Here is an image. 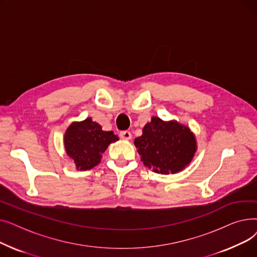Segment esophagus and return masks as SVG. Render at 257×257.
<instances>
[{
	"label": "esophagus",
	"instance_id": "obj_1",
	"mask_svg": "<svg viewBox=\"0 0 257 257\" xmlns=\"http://www.w3.org/2000/svg\"><path fill=\"white\" fill-rule=\"evenodd\" d=\"M119 137H120V139H123V140H131V138H132V136H131V133L129 132V131H127V130H125V131H120L119 132Z\"/></svg>",
	"mask_w": 257,
	"mask_h": 257
}]
</instances>
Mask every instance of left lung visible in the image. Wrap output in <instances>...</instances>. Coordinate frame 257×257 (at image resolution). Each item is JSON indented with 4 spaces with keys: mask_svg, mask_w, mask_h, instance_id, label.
I'll use <instances>...</instances> for the list:
<instances>
[{
    "mask_svg": "<svg viewBox=\"0 0 257 257\" xmlns=\"http://www.w3.org/2000/svg\"><path fill=\"white\" fill-rule=\"evenodd\" d=\"M134 145L146 167L165 175L182 171L197 151L196 138L190 128L177 120L165 121L157 116L145 125Z\"/></svg>",
    "mask_w": 257,
    "mask_h": 257,
    "instance_id": "1",
    "label": "left lung"
}]
</instances>
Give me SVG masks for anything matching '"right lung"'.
Listing matches in <instances>:
<instances>
[{"label": "right lung", "instance_id": "right-lung-1", "mask_svg": "<svg viewBox=\"0 0 257 257\" xmlns=\"http://www.w3.org/2000/svg\"><path fill=\"white\" fill-rule=\"evenodd\" d=\"M118 141L112 131H103L102 127L87 117L74 121L64 134L65 152L76 165V169L87 171L101 163L102 153L111 143Z\"/></svg>", "mask_w": 257, "mask_h": 257}]
</instances>
